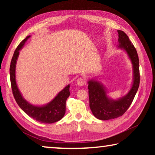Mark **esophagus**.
<instances>
[{
    "instance_id": "obj_1",
    "label": "esophagus",
    "mask_w": 155,
    "mask_h": 155,
    "mask_svg": "<svg viewBox=\"0 0 155 155\" xmlns=\"http://www.w3.org/2000/svg\"><path fill=\"white\" fill-rule=\"evenodd\" d=\"M77 85L79 86L85 85L86 84V79L85 78H83V77L78 78L77 80Z\"/></svg>"
}]
</instances>
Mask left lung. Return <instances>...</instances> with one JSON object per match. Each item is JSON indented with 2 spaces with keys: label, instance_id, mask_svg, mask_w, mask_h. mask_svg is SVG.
<instances>
[{
  "label": "left lung",
  "instance_id": "left-lung-1",
  "mask_svg": "<svg viewBox=\"0 0 155 155\" xmlns=\"http://www.w3.org/2000/svg\"><path fill=\"white\" fill-rule=\"evenodd\" d=\"M118 48L125 50L133 64V83L127 95L118 100H112L107 97L105 89L102 84L95 80L88 81L90 107L96 118L108 120L116 118L124 114L129 108L138 90L140 81V64L137 51L124 31L117 30Z\"/></svg>",
  "mask_w": 155,
  "mask_h": 155
}]
</instances>
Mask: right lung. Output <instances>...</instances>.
Instances as JSON below:
<instances>
[{
    "mask_svg": "<svg viewBox=\"0 0 155 155\" xmlns=\"http://www.w3.org/2000/svg\"><path fill=\"white\" fill-rule=\"evenodd\" d=\"M29 38L30 35L27 36L25 40L21 41L15 49L12 59L9 73L13 95L18 106L28 116L44 124H51L59 121L64 116L65 113V102L70 96V85H67L64 90H62L57 94L52 101L44 106L38 107L33 105L23 98L22 94L18 90L15 81V64L19 55V51L22 49L25 42Z\"/></svg>",
    "mask_w": 155,
    "mask_h": 155,
    "instance_id": "right-lung-1",
    "label": "right lung"
}]
</instances>
